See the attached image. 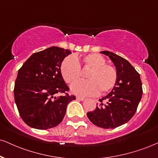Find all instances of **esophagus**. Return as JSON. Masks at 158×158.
<instances>
[{
    "label": "esophagus",
    "mask_w": 158,
    "mask_h": 158,
    "mask_svg": "<svg viewBox=\"0 0 158 158\" xmlns=\"http://www.w3.org/2000/svg\"><path fill=\"white\" fill-rule=\"evenodd\" d=\"M76 98H77V100H79V101H84L85 100L84 97H80V96H77Z\"/></svg>",
    "instance_id": "1"
}]
</instances>
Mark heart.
<instances>
[{"label": "heart", "mask_w": 158, "mask_h": 158, "mask_svg": "<svg viewBox=\"0 0 158 158\" xmlns=\"http://www.w3.org/2000/svg\"><path fill=\"white\" fill-rule=\"evenodd\" d=\"M106 60L102 55L90 54L83 58L68 56L61 64V73L64 80L72 84L79 78L80 67L88 68L87 81H79L72 85V93L79 96H94L99 93H107L113 88L117 80L115 68L105 64Z\"/></svg>", "instance_id": "obj_1"}]
</instances>
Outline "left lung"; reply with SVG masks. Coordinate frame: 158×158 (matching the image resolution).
I'll use <instances>...</instances> for the list:
<instances>
[{
	"label": "left lung",
	"instance_id": "left-lung-1",
	"mask_svg": "<svg viewBox=\"0 0 158 158\" xmlns=\"http://www.w3.org/2000/svg\"><path fill=\"white\" fill-rule=\"evenodd\" d=\"M110 59L117 72V80L111 92L99 99L96 110L87 113L96 126L114 129L132 118L141 99L143 90L140 74L124 58L108 51H101ZM106 102L103 103L102 101Z\"/></svg>",
	"mask_w": 158,
	"mask_h": 158
}]
</instances>
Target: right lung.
<instances>
[{"mask_svg": "<svg viewBox=\"0 0 158 158\" xmlns=\"http://www.w3.org/2000/svg\"><path fill=\"white\" fill-rule=\"evenodd\" d=\"M71 54L68 49L52 46L35 53L18 72L15 101L26 124L38 130L57 126L64 117L74 96H55L69 90L61 73V64Z\"/></svg>", "mask_w": 158, "mask_h": 158, "instance_id": "right-lung-1", "label": "right lung"}]
</instances>
